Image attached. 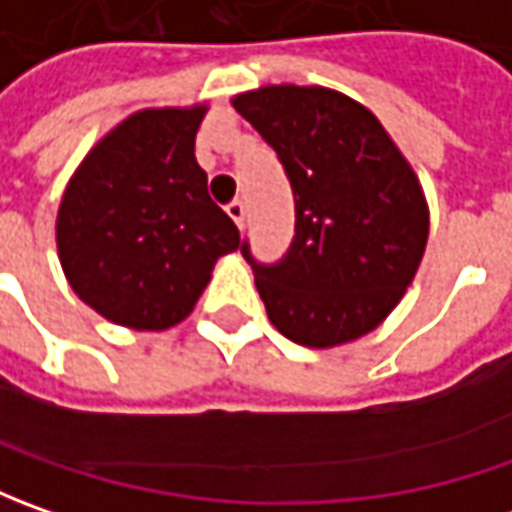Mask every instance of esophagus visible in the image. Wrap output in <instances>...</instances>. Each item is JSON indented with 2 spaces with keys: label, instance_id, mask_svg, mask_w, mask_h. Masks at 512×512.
Wrapping results in <instances>:
<instances>
[{
  "label": "esophagus",
  "instance_id": "obj_1",
  "mask_svg": "<svg viewBox=\"0 0 512 512\" xmlns=\"http://www.w3.org/2000/svg\"><path fill=\"white\" fill-rule=\"evenodd\" d=\"M227 216H230V219L236 222V227L242 230V227H245V202H242V199H233V202L227 205Z\"/></svg>",
  "mask_w": 512,
  "mask_h": 512
}]
</instances>
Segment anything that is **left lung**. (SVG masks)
Masks as SVG:
<instances>
[{"mask_svg": "<svg viewBox=\"0 0 512 512\" xmlns=\"http://www.w3.org/2000/svg\"><path fill=\"white\" fill-rule=\"evenodd\" d=\"M279 153L296 236L276 265H253L267 319L290 342L336 347L376 330L422 265L430 210L382 122L322 85H265L230 99Z\"/></svg>", "mask_w": 512, "mask_h": 512, "instance_id": "8db88e82", "label": "left lung"}]
</instances>
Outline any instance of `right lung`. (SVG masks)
I'll use <instances>...</instances> for the list:
<instances>
[{
	"instance_id": "1",
	"label": "right lung",
	"mask_w": 512,
	"mask_h": 512,
	"mask_svg": "<svg viewBox=\"0 0 512 512\" xmlns=\"http://www.w3.org/2000/svg\"><path fill=\"white\" fill-rule=\"evenodd\" d=\"M205 113L207 102L130 113L88 150L62 193L56 250L65 279L113 325H179L219 256L239 247L193 153Z\"/></svg>"
}]
</instances>
